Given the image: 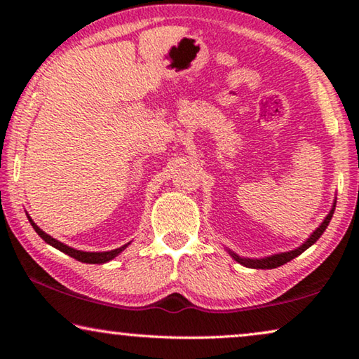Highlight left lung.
I'll return each mask as SVG.
<instances>
[{
  "label": "left lung",
  "mask_w": 359,
  "mask_h": 359,
  "mask_svg": "<svg viewBox=\"0 0 359 359\" xmlns=\"http://www.w3.org/2000/svg\"><path fill=\"white\" fill-rule=\"evenodd\" d=\"M334 209H336V203H334L332 209L330 214H327V217L325 218V222L320 224V226L313 231V234L309 238L306 242L301 247H297L296 250H291V252H287V253H278V255H272V257H267V258H263V259H248V258H241L238 257V255L231 252V255H233V258L238 261V263L244 264L247 267H253V269H274V267H278L282 266L285 263H288V261H291L293 258H296L297 255H301L302 252H306L309 247L313 245L315 242L318 241V238L321 234H323V231L327 228V224H330V220L332 218V214H334Z\"/></svg>",
  "instance_id": "1"
}]
</instances>
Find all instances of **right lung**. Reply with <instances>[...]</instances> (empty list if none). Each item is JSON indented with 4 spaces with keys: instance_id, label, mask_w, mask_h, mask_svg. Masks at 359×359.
Returning a JSON list of instances; mask_svg holds the SVG:
<instances>
[{
    "instance_id": "right-lung-1",
    "label": "right lung",
    "mask_w": 359,
    "mask_h": 359,
    "mask_svg": "<svg viewBox=\"0 0 359 359\" xmlns=\"http://www.w3.org/2000/svg\"><path fill=\"white\" fill-rule=\"evenodd\" d=\"M28 220H29V223H32V226L34 228L36 233H38L41 238L47 242L48 245L55 247V248H58L60 252L69 255V257H72L74 259L82 261V263H87V264H102V263H107V261H111L112 258L117 257V255L121 250H125V248L128 247V244H126V245L120 247V248H115V250H111V252H81V250H76V248H71L68 245L62 244V242H58L57 239L50 238V236L46 234L41 228H38V224H36L32 220V218H29V215H28Z\"/></svg>"
}]
</instances>
